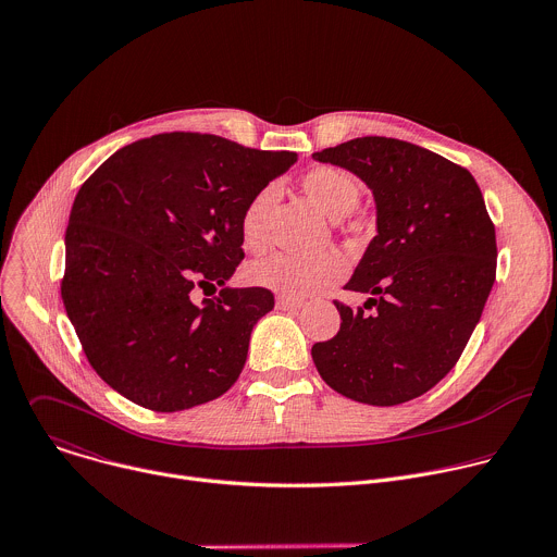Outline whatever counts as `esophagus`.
<instances>
[{"mask_svg":"<svg viewBox=\"0 0 557 557\" xmlns=\"http://www.w3.org/2000/svg\"><path fill=\"white\" fill-rule=\"evenodd\" d=\"M304 304L301 297H290V295H277V308H284V310H295Z\"/></svg>","mask_w":557,"mask_h":557,"instance_id":"34e87169","label":"esophagus"}]
</instances>
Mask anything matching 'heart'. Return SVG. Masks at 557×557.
<instances>
[{"label":"heart","mask_w":557,"mask_h":557,"mask_svg":"<svg viewBox=\"0 0 557 557\" xmlns=\"http://www.w3.org/2000/svg\"><path fill=\"white\" fill-rule=\"evenodd\" d=\"M301 187L306 196L329 218L342 220L350 215L361 200V185L352 174L339 168L322 165L304 174ZM277 202V185L258 189L243 209L240 237L247 251L262 253L269 247V218ZM346 275V260L335 251L320 256L273 253L249 267V280L256 286L271 288L282 295L304 297L339 282Z\"/></svg>","instance_id":"b5f03b06"}]
</instances>
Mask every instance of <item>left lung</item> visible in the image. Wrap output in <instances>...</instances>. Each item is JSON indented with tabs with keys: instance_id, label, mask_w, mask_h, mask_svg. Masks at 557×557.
<instances>
[{
	"instance_id": "obj_1",
	"label": "left lung",
	"mask_w": 557,
	"mask_h": 557,
	"mask_svg": "<svg viewBox=\"0 0 557 557\" xmlns=\"http://www.w3.org/2000/svg\"><path fill=\"white\" fill-rule=\"evenodd\" d=\"M357 174L374 194L376 235L335 299L339 333L312 346L322 379L368 406H399L432 389L460 359L496 280V228L481 187L447 158L385 136L312 153Z\"/></svg>"
}]
</instances>
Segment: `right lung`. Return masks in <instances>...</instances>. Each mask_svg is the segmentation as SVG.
<instances>
[{
  "mask_svg": "<svg viewBox=\"0 0 557 557\" xmlns=\"http://www.w3.org/2000/svg\"><path fill=\"white\" fill-rule=\"evenodd\" d=\"M297 153L170 132L121 147L78 189L65 228L61 299L97 374L132 404L181 412L240 376L269 288H222L245 258L249 198Z\"/></svg>",
  "mask_w": 557,
  "mask_h": 557,
  "instance_id": "add662e5",
  "label": "right lung"
}]
</instances>
